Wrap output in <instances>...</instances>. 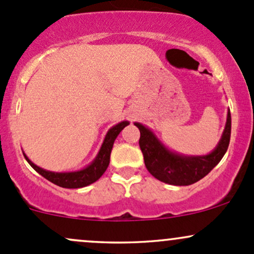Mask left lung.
I'll use <instances>...</instances> for the list:
<instances>
[{"label": "left lung", "mask_w": 254, "mask_h": 254, "mask_svg": "<svg viewBox=\"0 0 254 254\" xmlns=\"http://www.w3.org/2000/svg\"><path fill=\"white\" fill-rule=\"evenodd\" d=\"M140 130L138 144L144 159V165L152 176L172 186H189L204 178L227 152L230 142L231 116L228 112L227 124L218 146L205 157H183L170 152L159 142L152 131L140 123H135Z\"/></svg>", "instance_id": "left-lung-1"}]
</instances>
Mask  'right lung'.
Instances as JSON below:
<instances>
[{
    "label": "right lung",
    "instance_id": "add662e5",
    "mask_svg": "<svg viewBox=\"0 0 254 254\" xmlns=\"http://www.w3.org/2000/svg\"><path fill=\"white\" fill-rule=\"evenodd\" d=\"M129 124L127 122H122L119 124H117L116 127H113L112 129H110V131L106 135L104 143H102L101 149H100L99 154L95 160L88 166V168L80 170V171L76 172H52L47 171L38 168L37 165L32 163L26 155L24 154L25 159L27 160V163L32 166L38 174L42 175L44 178L50 181L54 185L63 187V188H82V187L89 186L91 183L96 182L100 177L104 175V172L107 170L108 164H110V157H111V150H112L114 140L117 138V136L119 135V132L124 129L127 125Z\"/></svg>",
    "mask_w": 254,
    "mask_h": 254
}]
</instances>
